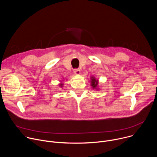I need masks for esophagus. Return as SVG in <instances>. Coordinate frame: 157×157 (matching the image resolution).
<instances>
[{
    "instance_id": "34e87169",
    "label": "esophagus",
    "mask_w": 157,
    "mask_h": 157,
    "mask_svg": "<svg viewBox=\"0 0 157 157\" xmlns=\"http://www.w3.org/2000/svg\"><path fill=\"white\" fill-rule=\"evenodd\" d=\"M74 73H75V74L76 75H79L80 73H81V71H80V70H79V69H75V70H74Z\"/></svg>"
}]
</instances>
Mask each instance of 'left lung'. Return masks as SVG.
Segmentation results:
<instances>
[{
  "instance_id": "8db88e82",
  "label": "left lung",
  "mask_w": 157,
  "mask_h": 157,
  "mask_svg": "<svg viewBox=\"0 0 157 157\" xmlns=\"http://www.w3.org/2000/svg\"><path fill=\"white\" fill-rule=\"evenodd\" d=\"M91 86L93 87V89H96V90H99L98 89V84H99V80L96 79V78L94 76H91Z\"/></svg>"
}]
</instances>
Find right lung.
I'll return each instance as SVG.
<instances>
[{"label":"right lung","instance_id":"1","mask_svg":"<svg viewBox=\"0 0 157 157\" xmlns=\"http://www.w3.org/2000/svg\"><path fill=\"white\" fill-rule=\"evenodd\" d=\"M63 85H64V84H63V81H60V82H59V86H60V87H63Z\"/></svg>","mask_w":157,"mask_h":157}]
</instances>
